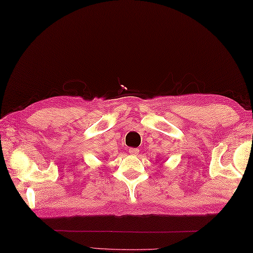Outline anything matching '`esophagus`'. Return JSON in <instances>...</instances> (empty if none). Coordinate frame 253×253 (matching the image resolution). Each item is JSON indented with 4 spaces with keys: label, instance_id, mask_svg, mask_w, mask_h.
Returning <instances> with one entry per match:
<instances>
[{
    "label": "esophagus",
    "instance_id": "esophagus-1",
    "mask_svg": "<svg viewBox=\"0 0 253 253\" xmlns=\"http://www.w3.org/2000/svg\"><path fill=\"white\" fill-rule=\"evenodd\" d=\"M128 152H129L131 155H137L139 153V149L138 148H130L128 150Z\"/></svg>",
    "mask_w": 253,
    "mask_h": 253
}]
</instances>
